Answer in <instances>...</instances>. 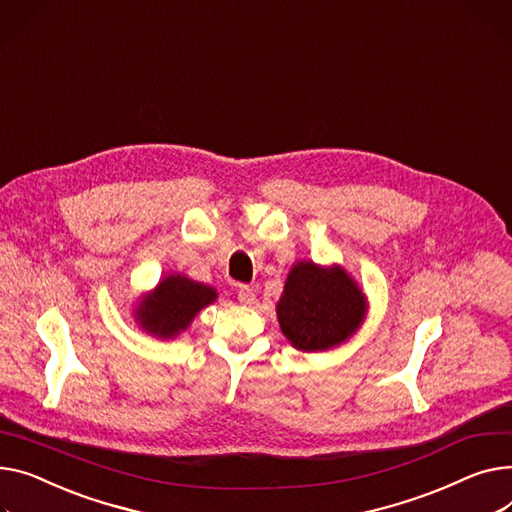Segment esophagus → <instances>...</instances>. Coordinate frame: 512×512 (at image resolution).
<instances>
[{
	"instance_id": "esophagus-1",
	"label": "esophagus",
	"mask_w": 512,
	"mask_h": 512,
	"mask_svg": "<svg viewBox=\"0 0 512 512\" xmlns=\"http://www.w3.org/2000/svg\"><path fill=\"white\" fill-rule=\"evenodd\" d=\"M238 302H241V304H253L255 302L253 288H249V286L238 288Z\"/></svg>"
}]
</instances>
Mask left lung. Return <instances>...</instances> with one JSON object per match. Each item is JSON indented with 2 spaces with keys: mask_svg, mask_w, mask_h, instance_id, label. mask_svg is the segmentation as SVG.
<instances>
[{
  "mask_svg": "<svg viewBox=\"0 0 512 512\" xmlns=\"http://www.w3.org/2000/svg\"><path fill=\"white\" fill-rule=\"evenodd\" d=\"M282 333L300 352H325L346 344L368 315V298L339 263L296 261L276 302Z\"/></svg>",
  "mask_w": 512,
  "mask_h": 512,
  "instance_id": "1",
  "label": "left lung"
}]
</instances>
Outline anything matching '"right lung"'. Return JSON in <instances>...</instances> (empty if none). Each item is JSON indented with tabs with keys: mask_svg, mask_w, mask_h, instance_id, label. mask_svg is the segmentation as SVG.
Here are the masks:
<instances>
[{
	"mask_svg": "<svg viewBox=\"0 0 512 512\" xmlns=\"http://www.w3.org/2000/svg\"><path fill=\"white\" fill-rule=\"evenodd\" d=\"M218 300V290L183 274L164 276L154 290L138 296L133 306V321L144 333L156 339H175L193 319Z\"/></svg>",
	"mask_w": 512,
	"mask_h": 512,
	"instance_id": "right-lung-1",
	"label": "right lung"
}]
</instances>
